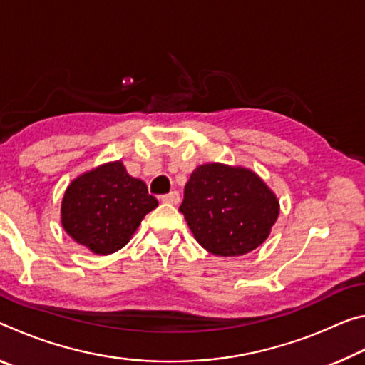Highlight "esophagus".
Segmentation results:
<instances>
[{
    "label": "esophagus",
    "instance_id": "1",
    "mask_svg": "<svg viewBox=\"0 0 365 365\" xmlns=\"http://www.w3.org/2000/svg\"><path fill=\"white\" fill-rule=\"evenodd\" d=\"M160 201L169 202V205H178V201H180V195H178V191H170V193L160 196Z\"/></svg>",
    "mask_w": 365,
    "mask_h": 365
}]
</instances>
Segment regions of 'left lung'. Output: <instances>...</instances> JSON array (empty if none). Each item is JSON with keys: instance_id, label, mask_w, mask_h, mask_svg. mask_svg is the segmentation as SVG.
I'll return each instance as SVG.
<instances>
[{"instance_id": "obj_1", "label": "left lung", "mask_w": 365, "mask_h": 365, "mask_svg": "<svg viewBox=\"0 0 365 365\" xmlns=\"http://www.w3.org/2000/svg\"><path fill=\"white\" fill-rule=\"evenodd\" d=\"M180 212L206 251L237 257L269 238L279 219L280 202L251 169L207 163L191 172Z\"/></svg>"}]
</instances>
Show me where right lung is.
<instances>
[{
	"label": "right lung",
	"instance_id": "add662e5",
	"mask_svg": "<svg viewBox=\"0 0 365 365\" xmlns=\"http://www.w3.org/2000/svg\"><path fill=\"white\" fill-rule=\"evenodd\" d=\"M158 200L146 183L113 160L73 178L61 202V224L73 242L100 256L123 248Z\"/></svg>",
	"mask_w": 365,
	"mask_h": 365
}]
</instances>
